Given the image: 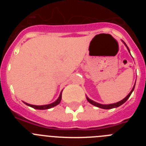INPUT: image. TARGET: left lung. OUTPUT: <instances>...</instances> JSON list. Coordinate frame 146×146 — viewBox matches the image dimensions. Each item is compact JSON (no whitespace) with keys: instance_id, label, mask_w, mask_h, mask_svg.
<instances>
[{"instance_id":"1","label":"left lung","mask_w":146,"mask_h":146,"mask_svg":"<svg viewBox=\"0 0 146 146\" xmlns=\"http://www.w3.org/2000/svg\"><path fill=\"white\" fill-rule=\"evenodd\" d=\"M121 41H122V42H123V43L124 44V45L126 47L127 50H128L129 52V53H130V50H129V47H127V45L126 44V43H125V42H123V40H121ZM135 85H134V86H133V88H132V89H131V91L129 92V94L128 95H127V96H126V97L124 98V99H122V100H121V101L118 102H116V103H113V104H99V103L96 102H94V101H93V100H91V99H89V98L87 96H86V99H87L88 102L89 103H91V104H93V105H94V106L97 107V108H102V109L109 110V109H112V108H118V107L121 106V105H122V104H123V103H124L125 102H126V100H127V99H129V96H131V93L133 92L134 89H135Z\"/></svg>"}]
</instances>
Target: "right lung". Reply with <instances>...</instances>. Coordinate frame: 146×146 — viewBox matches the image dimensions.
I'll return each instance as SVG.
<instances>
[{"instance_id":"add662e5","label":"right lung","mask_w":146,"mask_h":146,"mask_svg":"<svg viewBox=\"0 0 146 146\" xmlns=\"http://www.w3.org/2000/svg\"><path fill=\"white\" fill-rule=\"evenodd\" d=\"M62 91H61V92H60V95H59V97L58 98V99H56V100H55L54 102L51 103V104H45V105H33V104H28V103L25 102H23L25 103L26 105H28V106L31 107V108H34V109H36V110H47V109H50V108H53V107L58 105V104L60 102V101H61V97H62Z\"/></svg>"}]
</instances>
